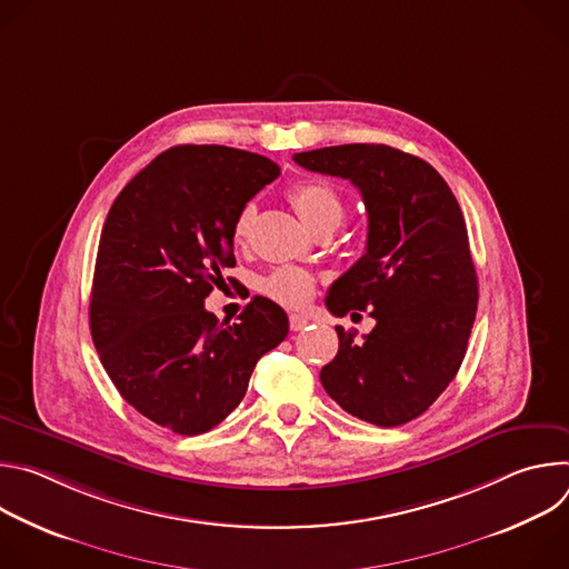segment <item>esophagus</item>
<instances>
[{
  "label": "esophagus",
  "instance_id": "34e87169",
  "mask_svg": "<svg viewBox=\"0 0 569 569\" xmlns=\"http://www.w3.org/2000/svg\"><path fill=\"white\" fill-rule=\"evenodd\" d=\"M310 323V319L306 315H290V329L292 331H303Z\"/></svg>",
  "mask_w": 569,
  "mask_h": 569
}]
</instances>
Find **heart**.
Returning <instances> with one entry per match:
<instances>
[{
  "label": "heart",
  "instance_id": "b5f03b06",
  "mask_svg": "<svg viewBox=\"0 0 569 569\" xmlns=\"http://www.w3.org/2000/svg\"><path fill=\"white\" fill-rule=\"evenodd\" d=\"M288 198L301 220L317 229L323 222H340L345 207L340 193L323 182H299L288 191ZM254 222V207H242L231 224V238L236 246H246ZM263 292L286 308H301L312 299L315 279L299 268H279L263 281Z\"/></svg>",
  "mask_w": 569,
  "mask_h": 569
}]
</instances>
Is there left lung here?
<instances>
[{"label":"left lung","mask_w":569,"mask_h":569,"mask_svg":"<svg viewBox=\"0 0 569 569\" xmlns=\"http://www.w3.org/2000/svg\"><path fill=\"white\" fill-rule=\"evenodd\" d=\"M292 159L349 180L369 216L367 250L333 283L327 308L338 317L369 310L376 327L362 340L336 327L340 349L321 369V385L367 423H408L457 376L477 312L459 202L428 161L385 143L329 146Z\"/></svg>","instance_id":"obj_1"}]
</instances>
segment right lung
I'll return each instance as SVG.
<instances>
[{"mask_svg": "<svg viewBox=\"0 0 569 569\" xmlns=\"http://www.w3.org/2000/svg\"><path fill=\"white\" fill-rule=\"evenodd\" d=\"M279 173L257 152L176 146L126 184L106 218L92 340L123 400L176 435L224 421L259 358L288 336L286 310L266 297H254L236 323L204 308L236 266V213Z\"/></svg>", "mask_w": 569, "mask_h": 569, "instance_id": "right-lung-1", "label": "right lung"}]
</instances>
